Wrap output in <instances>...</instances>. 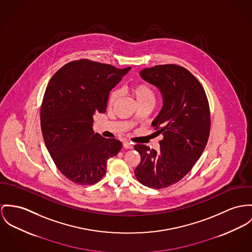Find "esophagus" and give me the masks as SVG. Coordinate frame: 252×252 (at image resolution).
Segmentation results:
<instances>
[{
    "mask_svg": "<svg viewBox=\"0 0 252 252\" xmlns=\"http://www.w3.org/2000/svg\"><path fill=\"white\" fill-rule=\"evenodd\" d=\"M123 146H124L125 149H127V150H130V149L133 148V145H132L131 143L127 142V141H125V142L123 143Z\"/></svg>",
    "mask_w": 252,
    "mask_h": 252,
    "instance_id": "esophagus-1",
    "label": "esophagus"
}]
</instances>
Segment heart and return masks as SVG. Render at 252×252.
Segmentation results:
<instances>
[{"mask_svg":"<svg viewBox=\"0 0 252 252\" xmlns=\"http://www.w3.org/2000/svg\"><path fill=\"white\" fill-rule=\"evenodd\" d=\"M131 93L134 96L138 103L145 101H153L155 100V89L147 82H138L132 85ZM121 92L119 89H114L111 91L108 97V105L112 106L116 103L118 98L120 97Z\"/></svg>","mask_w":252,"mask_h":252,"instance_id":"1","label":"heart"}]
</instances>
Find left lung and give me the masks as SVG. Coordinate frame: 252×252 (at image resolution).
<instances>
[{"label":"left lung","mask_w":252,"mask_h":252,"mask_svg":"<svg viewBox=\"0 0 252 252\" xmlns=\"http://www.w3.org/2000/svg\"><path fill=\"white\" fill-rule=\"evenodd\" d=\"M140 76L162 94L163 107L152 126L163 139L158 152L134 146L141 156L134 173L143 185L163 189L181 180L202 155L210 133L209 103L200 82L179 65H156Z\"/></svg>","instance_id":"obj_1"}]
</instances>
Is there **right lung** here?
I'll use <instances>...</instances> for the list:
<instances>
[{"label":"right lung","instance_id":"obj_1","mask_svg":"<svg viewBox=\"0 0 252 252\" xmlns=\"http://www.w3.org/2000/svg\"><path fill=\"white\" fill-rule=\"evenodd\" d=\"M130 67L80 59L60 68L46 88L40 112L45 145L58 170L78 185H92L122 142L93 131L95 113H104L111 89Z\"/></svg>","mask_w":252,"mask_h":252}]
</instances>
